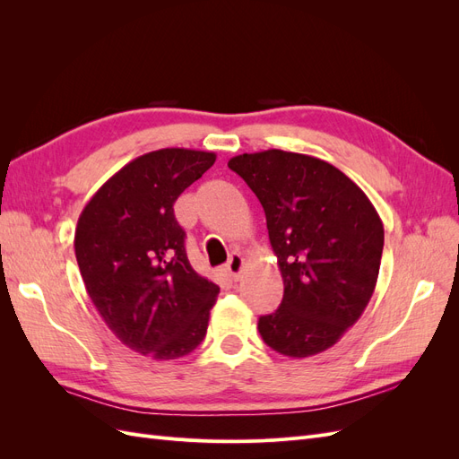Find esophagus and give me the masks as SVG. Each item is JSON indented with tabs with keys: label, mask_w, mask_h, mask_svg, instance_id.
I'll return each instance as SVG.
<instances>
[{
	"label": "esophagus",
	"mask_w": 459,
	"mask_h": 459,
	"mask_svg": "<svg viewBox=\"0 0 459 459\" xmlns=\"http://www.w3.org/2000/svg\"><path fill=\"white\" fill-rule=\"evenodd\" d=\"M228 272H230V277L233 281H239V277H241V273H243V270H245V260H243V256L241 255H238V253H233L231 256H230V260H228Z\"/></svg>",
	"instance_id": "esophagus-1"
}]
</instances>
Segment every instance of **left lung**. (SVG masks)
<instances>
[{"instance_id": "8db88e82", "label": "left lung", "mask_w": 459, "mask_h": 459, "mask_svg": "<svg viewBox=\"0 0 459 459\" xmlns=\"http://www.w3.org/2000/svg\"><path fill=\"white\" fill-rule=\"evenodd\" d=\"M255 191L283 277V300L258 319L270 349L308 358L364 314L377 283L383 221L349 176L300 152L268 149L228 162Z\"/></svg>"}]
</instances>
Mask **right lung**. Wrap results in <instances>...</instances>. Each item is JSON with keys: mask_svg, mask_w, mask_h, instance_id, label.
Segmentation results:
<instances>
[{"mask_svg": "<svg viewBox=\"0 0 459 459\" xmlns=\"http://www.w3.org/2000/svg\"><path fill=\"white\" fill-rule=\"evenodd\" d=\"M214 160L195 149L145 152L108 178L78 218L74 253L88 295L142 356L182 358L206 335L220 287L191 268L174 203Z\"/></svg>", "mask_w": 459, "mask_h": 459, "instance_id": "obj_1", "label": "right lung"}]
</instances>
